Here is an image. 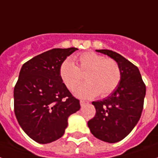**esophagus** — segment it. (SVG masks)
I'll use <instances>...</instances> for the list:
<instances>
[{
	"label": "esophagus",
	"mask_w": 158,
	"mask_h": 158,
	"mask_svg": "<svg viewBox=\"0 0 158 158\" xmlns=\"http://www.w3.org/2000/svg\"><path fill=\"white\" fill-rule=\"evenodd\" d=\"M79 103H80V106H85L86 104H88V101H80V102H79Z\"/></svg>",
	"instance_id": "1"
}]
</instances>
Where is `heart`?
Returning a JSON list of instances; mask_svg holds the SVG:
<instances>
[{
  "instance_id": "b5f03b06",
  "label": "heart",
  "mask_w": 158,
  "mask_h": 158,
  "mask_svg": "<svg viewBox=\"0 0 158 158\" xmlns=\"http://www.w3.org/2000/svg\"><path fill=\"white\" fill-rule=\"evenodd\" d=\"M77 66L70 59H66L60 66L59 73L65 85L70 90L75 89L85 74L87 81L75 91L77 97L92 99L100 96L107 97L116 89L121 80V70L114 60L94 52H85L75 57Z\"/></svg>"
}]
</instances>
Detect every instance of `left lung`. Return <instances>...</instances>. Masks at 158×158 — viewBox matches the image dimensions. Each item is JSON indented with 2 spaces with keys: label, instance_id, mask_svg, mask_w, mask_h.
Instances as JSON below:
<instances>
[{
  "label": "left lung",
  "instance_id": "1",
  "mask_svg": "<svg viewBox=\"0 0 158 158\" xmlns=\"http://www.w3.org/2000/svg\"><path fill=\"white\" fill-rule=\"evenodd\" d=\"M113 58L121 70V80L110 96L93 101L96 114L88 122L92 134L108 143L124 139L133 130L141 116L146 87L137 66L112 50L98 49Z\"/></svg>",
  "mask_w": 158,
  "mask_h": 158
}]
</instances>
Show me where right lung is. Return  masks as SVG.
Segmentation results:
<instances>
[{
	"instance_id": "right-lung-1",
	"label": "right lung",
	"mask_w": 158,
	"mask_h": 158,
	"mask_svg": "<svg viewBox=\"0 0 158 158\" xmlns=\"http://www.w3.org/2000/svg\"><path fill=\"white\" fill-rule=\"evenodd\" d=\"M77 48H53L23 65L14 90L15 114L24 132L35 142L61 138L68 118L80 109L79 101L62 82L60 66Z\"/></svg>"
}]
</instances>
